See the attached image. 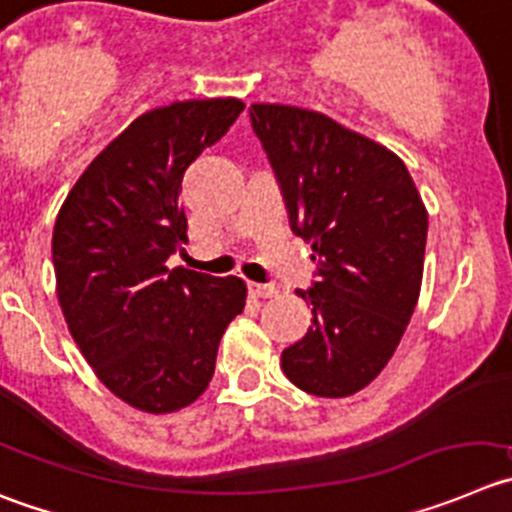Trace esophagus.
<instances>
[{"label": "esophagus", "mask_w": 512, "mask_h": 512, "mask_svg": "<svg viewBox=\"0 0 512 512\" xmlns=\"http://www.w3.org/2000/svg\"><path fill=\"white\" fill-rule=\"evenodd\" d=\"M250 293L255 295V298H275V295H278V288L267 283H250Z\"/></svg>", "instance_id": "1"}]
</instances>
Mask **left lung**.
<instances>
[{"instance_id": "left-lung-1", "label": "left lung", "mask_w": 512, "mask_h": 512, "mask_svg": "<svg viewBox=\"0 0 512 512\" xmlns=\"http://www.w3.org/2000/svg\"><path fill=\"white\" fill-rule=\"evenodd\" d=\"M260 138L290 227L318 262L313 326L280 356L285 376L313 396H351L394 356L417 305L427 209L407 166L381 143L323 113L255 103Z\"/></svg>"}]
</instances>
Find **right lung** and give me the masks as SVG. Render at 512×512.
Masks as SVG:
<instances>
[{"instance_id": "obj_1", "label": "right lung", "mask_w": 512, "mask_h": 512, "mask_svg": "<svg viewBox=\"0 0 512 512\" xmlns=\"http://www.w3.org/2000/svg\"><path fill=\"white\" fill-rule=\"evenodd\" d=\"M245 103L181 100L138 116L90 161L52 232L57 300L95 376L148 414L189 407L245 308L240 278L166 265L186 242L181 179Z\"/></svg>"}]
</instances>
